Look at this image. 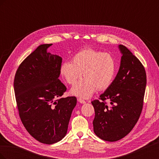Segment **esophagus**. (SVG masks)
<instances>
[{
	"instance_id": "obj_1",
	"label": "esophagus",
	"mask_w": 159,
	"mask_h": 159,
	"mask_svg": "<svg viewBox=\"0 0 159 159\" xmlns=\"http://www.w3.org/2000/svg\"><path fill=\"white\" fill-rule=\"evenodd\" d=\"M78 102H80V103H85V101H84L83 99H81V98H78Z\"/></svg>"
}]
</instances>
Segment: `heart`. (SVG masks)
I'll return each instance as SVG.
<instances>
[{"label": "heart", "mask_w": 159, "mask_h": 159, "mask_svg": "<svg viewBox=\"0 0 159 159\" xmlns=\"http://www.w3.org/2000/svg\"><path fill=\"white\" fill-rule=\"evenodd\" d=\"M83 75L85 78L77 83L71 93L83 98H88L96 89H107L112 84L116 72V62L107 53L93 48L81 50L70 62H65L60 68V73L67 83L74 85Z\"/></svg>", "instance_id": "heart-1"}]
</instances>
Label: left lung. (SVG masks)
<instances>
[{"instance_id":"1","label":"left lung","mask_w":159,"mask_h":159,"mask_svg":"<svg viewBox=\"0 0 159 159\" xmlns=\"http://www.w3.org/2000/svg\"><path fill=\"white\" fill-rule=\"evenodd\" d=\"M121 66L112 84L99 99L91 102L96 135L106 141H117L131 132L143 109L147 75L137 57L126 46L119 45ZM110 103L108 104L107 101Z\"/></svg>"}]
</instances>
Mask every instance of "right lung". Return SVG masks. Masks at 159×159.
<instances>
[{
  "mask_svg": "<svg viewBox=\"0 0 159 159\" xmlns=\"http://www.w3.org/2000/svg\"><path fill=\"white\" fill-rule=\"evenodd\" d=\"M42 44L22 61L14 80L18 114L24 126L40 143L52 145L67 133L74 96L61 98L67 88L58 79L62 58Z\"/></svg>",
  "mask_w": 159,
  "mask_h": 159,
  "instance_id": "1",
  "label": "right lung"
}]
</instances>
